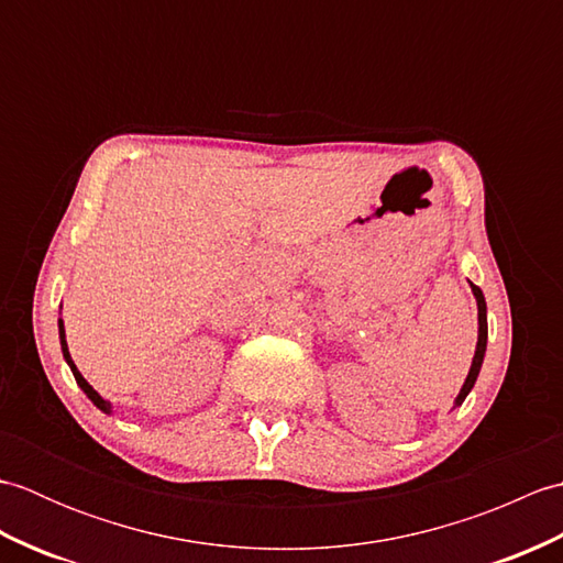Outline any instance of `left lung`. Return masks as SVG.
<instances>
[{"instance_id":"1","label":"left lung","mask_w":563,"mask_h":563,"mask_svg":"<svg viewBox=\"0 0 563 563\" xmlns=\"http://www.w3.org/2000/svg\"><path fill=\"white\" fill-rule=\"evenodd\" d=\"M472 285V292L476 297V307H479V341H476V351H474V357H472V367H470V375H466L464 385L457 394V399H454V406H462V401L466 399V394L472 391L476 377H479V369H482V363H484V353H486V339H488V324H486V300H484V292L476 288L474 283Z\"/></svg>"}]
</instances>
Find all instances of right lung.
<instances>
[{"instance_id":"right-lung-1","label":"right lung","mask_w":563,"mask_h":563,"mask_svg":"<svg viewBox=\"0 0 563 563\" xmlns=\"http://www.w3.org/2000/svg\"><path fill=\"white\" fill-rule=\"evenodd\" d=\"M57 329H59V345H63V355H65V361H67V365H69V369H71V375H75V379H77V385L84 389V394H87V397L93 401V406H99V409L103 411V413H111V401H106L101 394L93 389L87 379L81 377V373L77 369V365H75V361H71V355H69V349H67V341H65V324H63V319L57 321Z\"/></svg>"}]
</instances>
